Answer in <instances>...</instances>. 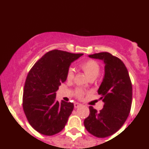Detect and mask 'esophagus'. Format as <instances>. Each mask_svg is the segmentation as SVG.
I'll list each match as a JSON object with an SVG mask.
<instances>
[{"instance_id":"obj_1","label":"esophagus","mask_w":149,"mask_h":149,"mask_svg":"<svg viewBox=\"0 0 149 149\" xmlns=\"http://www.w3.org/2000/svg\"><path fill=\"white\" fill-rule=\"evenodd\" d=\"M81 104H80L79 103H74V108L75 109H77V108H79V106H81Z\"/></svg>"}]
</instances>
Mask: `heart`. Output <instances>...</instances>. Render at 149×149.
<instances>
[{
  "mask_svg": "<svg viewBox=\"0 0 149 149\" xmlns=\"http://www.w3.org/2000/svg\"><path fill=\"white\" fill-rule=\"evenodd\" d=\"M80 68L83 70V71L86 73V75L90 79H95L98 76L101 70V67L98 63L93 59H88L85 61L81 62L79 64ZM74 72L71 68H69L67 70L66 78L68 81H70L73 79ZM86 94V91L82 88H78L74 91V95L79 99H82Z\"/></svg>",
  "mask_w": 149,
  "mask_h": 149,
  "instance_id": "heart-1",
  "label": "heart"
}]
</instances>
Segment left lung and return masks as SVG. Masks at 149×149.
<instances>
[{
    "mask_svg": "<svg viewBox=\"0 0 149 149\" xmlns=\"http://www.w3.org/2000/svg\"><path fill=\"white\" fill-rule=\"evenodd\" d=\"M88 56L104 61L105 76L98 91L104 104L99 112L89 107L90 114L84 120V126L94 136L108 137L121 128L129 115L132 84L126 65L118 57L108 52Z\"/></svg>",
    "mask_w": 149,
    "mask_h": 149,
    "instance_id": "left-lung-1",
    "label": "left lung"
}]
</instances>
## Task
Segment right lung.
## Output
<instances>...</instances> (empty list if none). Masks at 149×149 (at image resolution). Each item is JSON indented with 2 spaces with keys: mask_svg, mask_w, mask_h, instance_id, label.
<instances>
[{
  "mask_svg": "<svg viewBox=\"0 0 149 149\" xmlns=\"http://www.w3.org/2000/svg\"><path fill=\"white\" fill-rule=\"evenodd\" d=\"M83 54L61 50L47 52L29 72L23 94V109L28 121L40 134L53 136L65 127L73 103L56 100V91L66 80L70 63Z\"/></svg>",
  "mask_w": 149,
  "mask_h": 149,
  "instance_id": "obj_1",
  "label": "right lung"
}]
</instances>
